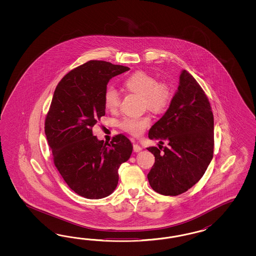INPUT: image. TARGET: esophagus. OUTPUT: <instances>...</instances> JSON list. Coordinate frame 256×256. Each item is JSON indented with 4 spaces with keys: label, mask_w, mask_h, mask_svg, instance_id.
Returning a JSON list of instances; mask_svg holds the SVG:
<instances>
[{
    "label": "esophagus",
    "mask_w": 256,
    "mask_h": 256,
    "mask_svg": "<svg viewBox=\"0 0 256 256\" xmlns=\"http://www.w3.org/2000/svg\"><path fill=\"white\" fill-rule=\"evenodd\" d=\"M133 150L134 152H140L142 150V148L137 144H133Z\"/></svg>",
    "instance_id": "34e87169"
}]
</instances>
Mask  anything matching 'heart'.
Here are the masks:
<instances>
[{
    "label": "heart",
    "mask_w": 256,
    "mask_h": 256,
    "mask_svg": "<svg viewBox=\"0 0 256 256\" xmlns=\"http://www.w3.org/2000/svg\"><path fill=\"white\" fill-rule=\"evenodd\" d=\"M124 86L132 93L144 96V106L154 112H162L168 107L170 100V88L164 82H156L155 77L144 71H137L124 80ZM105 107L114 112L120 107V94L112 86H108L103 94ZM150 117L126 116L120 121V128L130 134L138 136L150 124Z\"/></svg>",
    "instance_id": "1"
}]
</instances>
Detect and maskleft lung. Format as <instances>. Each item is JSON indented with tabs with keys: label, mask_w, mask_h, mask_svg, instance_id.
<instances>
[{
	"label": "left lung",
	"mask_w": 256,
	"mask_h": 256,
	"mask_svg": "<svg viewBox=\"0 0 256 256\" xmlns=\"http://www.w3.org/2000/svg\"><path fill=\"white\" fill-rule=\"evenodd\" d=\"M148 137L168 142L164 150L160 144L148 148L155 156L148 181L158 194L176 196L202 178L213 158L214 117L206 94L186 70L180 74L170 107Z\"/></svg>",
	"instance_id": "1"
}]
</instances>
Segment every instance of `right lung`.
<instances>
[{
	"mask_svg": "<svg viewBox=\"0 0 256 256\" xmlns=\"http://www.w3.org/2000/svg\"><path fill=\"white\" fill-rule=\"evenodd\" d=\"M128 66L91 60L71 70L56 86L45 120L54 162L70 188L87 199L112 194L118 169L132 153L123 134L108 142L94 136V126L105 116L104 91L112 77Z\"/></svg>",
	"mask_w": 256,
	"mask_h": 256,
	"instance_id": "add662e5",
	"label": "right lung"
}]
</instances>
